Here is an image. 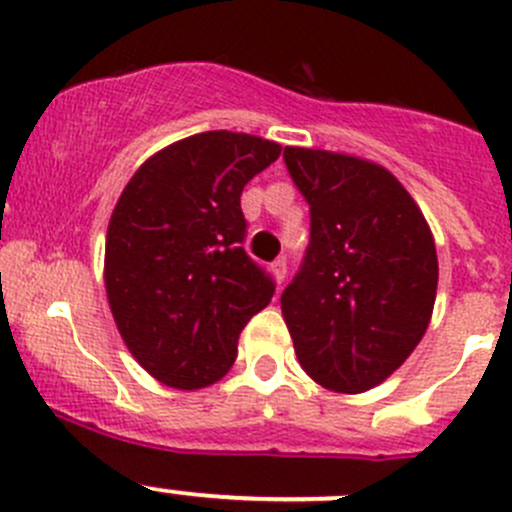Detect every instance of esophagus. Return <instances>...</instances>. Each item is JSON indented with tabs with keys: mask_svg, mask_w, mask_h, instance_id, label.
<instances>
[{
	"mask_svg": "<svg viewBox=\"0 0 512 512\" xmlns=\"http://www.w3.org/2000/svg\"><path fill=\"white\" fill-rule=\"evenodd\" d=\"M272 277H275V282L277 285H282V282H285V277H287V262L285 260H275L272 262Z\"/></svg>",
	"mask_w": 512,
	"mask_h": 512,
	"instance_id": "esophagus-1",
	"label": "esophagus"
}]
</instances>
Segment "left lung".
Segmentation results:
<instances>
[{
  "instance_id": "1",
  "label": "left lung",
  "mask_w": 512,
  "mask_h": 512,
  "mask_svg": "<svg viewBox=\"0 0 512 512\" xmlns=\"http://www.w3.org/2000/svg\"><path fill=\"white\" fill-rule=\"evenodd\" d=\"M309 203V247L282 292L302 369L337 394L389 379L426 334L438 287L431 227L409 190L379 163L285 148Z\"/></svg>"
}]
</instances>
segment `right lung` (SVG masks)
I'll return each mask as SVG.
<instances>
[{
    "label": "right lung",
    "mask_w": 512,
    "mask_h": 512,
    "mask_svg": "<svg viewBox=\"0 0 512 512\" xmlns=\"http://www.w3.org/2000/svg\"><path fill=\"white\" fill-rule=\"evenodd\" d=\"M282 146L205 131L153 153L123 188L106 235L108 307L133 359L160 384L205 389L275 294L242 250V188Z\"/></svg>",
    "instance_id": "right-lung-1"
}]
</instances>
